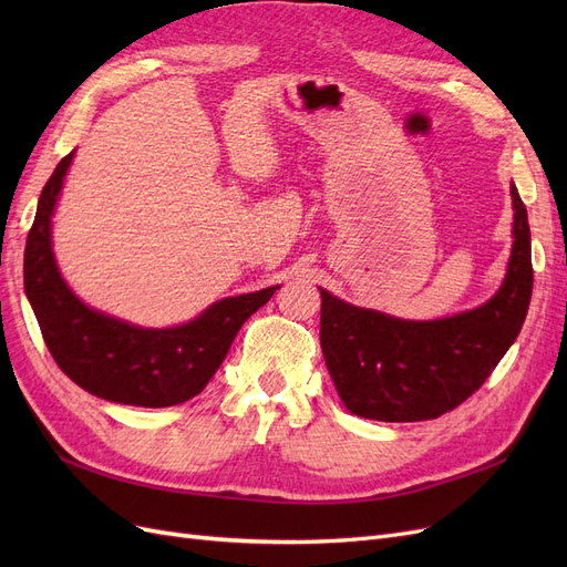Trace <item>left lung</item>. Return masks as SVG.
<instances>
[{
	"instance_id": "obj_1",
	"label": "left lung",
	"mask_w": 567,
	"mask_h": 567,
	"mask_svg": "<svg viewBox=\"0 0 567 567\" xmlns=\"http://www.w3.org/2000/svg\"><path fill=\"white\" fill-rule=\"evenodd\" d=\"M511 257L496 293L440 319H400L321 293V350L350 414L409 423L456 409L516 342L532 298L527 210L511 182Z\"/></svg>"
}]
</instances>
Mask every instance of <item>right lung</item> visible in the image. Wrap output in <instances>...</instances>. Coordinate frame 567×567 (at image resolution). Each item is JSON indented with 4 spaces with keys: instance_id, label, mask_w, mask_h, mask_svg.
I'll use <instances>...</instances> for the list:
<instances>
[{
    "instance_id": "1",
    "label": "right lung",
    "mask_w": 567,
    "mask_h": 567,
    "mask_svg": "<svg viewBox=\"0 0 567 567\" xmlns=\"http://www.w3.org/2000/svg\"><path fill=\"white\" fill-rule=\"evenodd\" d=\"M73 156L75 151L68 153L42 188L23 257L25 296L47 348L68 379L101 400L148 409L192 400L225 362L248 317L277 293L279 284L221 298L198 317L163 329L94 310L63 279L51 241V217Z\"/></svg>"
}]
</instances>
